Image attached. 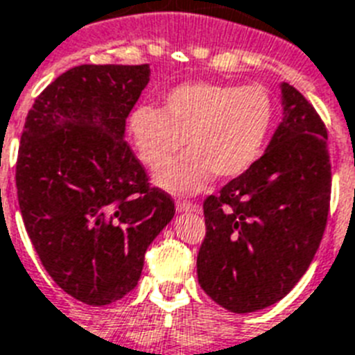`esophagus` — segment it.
Here are the masks:
<instances>
[{"instance_id": "obj_1", "label": "esophagus", "mask_w": 355, "mask_h": 355, "mask_svg": "<svg viewBox=\"0 0 355 355\" xmlns=\"http://www.w3.org/2000/svg\"><path fill=\"white\" fill-rule=\"evenodd\" d=\"M198 209V205L193 204V202L182 200V198H178L177 200V211L178 213H187V211H196Z\"/></svg>"}]
</instances>
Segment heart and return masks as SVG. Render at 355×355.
Wrapping results in <instances>:
<instances>
[{"mask_svg":"<svg viewBox=\"0 0 355 355\" xmlns=\"http://www.w3.org/2000/svg\"><path fill=\"white\" fill-rule=\"evenodd\" d=\"M274 121L272 97L263 86L187 83L164 95L162 108L139 106L130 130L141 159L160 169L180 148L184 157L157 175L173 193H195L211 177L233 178L263 153Z\"/></svg>","mask_w":355,"mask_h":355,"instance_id":"1","label":"heart"}]
</instances>
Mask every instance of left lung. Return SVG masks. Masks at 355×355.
I'll return each instance as SVG.
<instances>
[{
	"instance_id": "1",
	"label": "left lung",
	"mask_w": 355,
	"mask_h": 355,
	"mask_svg": "<svg viewBox=\"0 0 355 355\" xmlns=\"http://www.w3.org/2000/svg\"><path fill=\"white\" fill-rule=\"evenodd\" d=\"M284 121L251 168L204 200L196 258L204 293L236 314L279 302L306 272L329 218L327 128L309 101L282 83Z\"/></svg>"
}]
</instances>
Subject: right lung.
<instances>
[{"mask_svg": "<svg viewBox=\"0 0 355 355\" xmlns=\"http://www.w3.org/2000/svg\"><path fill=\"white\" fill-rule=\"evenodd\" d=\"M150 83L148 64H81L49 85L26 115L17 200L41 263L86 305L126 296L146 249L175 214L124 141Z\"/></svg>", "mask_w": 355, "mask_h": 355, "instance_id": "obj_1", "label": "right lung"}]
</instances>
